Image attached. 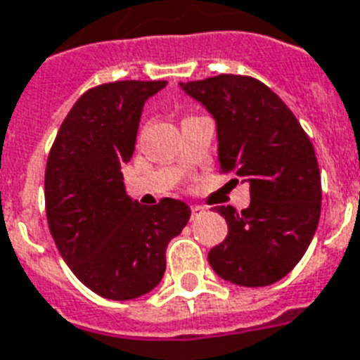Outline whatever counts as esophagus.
<instances>
[{
  "instance_id": "esophagus-1",
  "label": "esophagus",
  "mask_w": 360,
  "mask_h": 360,
  "mask_svg": "<svg viewBox=\"0 0 360 360\" xmlns=\"http://www.w3.org/2000/svg\"><path fill=\"white\" fill-rule=\"evenodd\" d=\"M201 214H205V207L192 205V220H195V218H200Z\"/></svg>"
}]
</instances>
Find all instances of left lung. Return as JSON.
<instances>
[{
    "mask_svg": "<svg viewBox=\"0 0 360 360\" xmlns=\"http://www.w3.org/2000/svg\"><path fill=\"white\" fill-rule=\"evenodd\" d=\"M179 84L216 120L221 174L250 183L248 209L216 207L229 233L209 251L212 270L240 286L279 281L305 255L320 220L322 181L311 140L259 79L221 74Z\"/></svg>",
    "mask_w": 360,
    "mask_h": 360,
    "instance_id": "1",
    "label": "left lung"
}]
</instances>
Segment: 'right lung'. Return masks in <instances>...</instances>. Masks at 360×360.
<instances>
[{
    "instance_id": "add662e5",
    "label": "right lung",
    "mask_w": 360,
    "mask_h": 360,
    "mask_svg": "<svg viewBox=\"0 0 360 360\" xmlns=\"http://www.w3.org/2000/svg\"><path fill=\"white\" fill-rule=\"evenodd\" d=\"M166 81H116L86 90L64 118L46 165V214L58 253L86 288L134 300L159 285L166 248L190 207H146L125 194L122 166L134 151L146 99Z\"/></svg>"
}]
</instances>
